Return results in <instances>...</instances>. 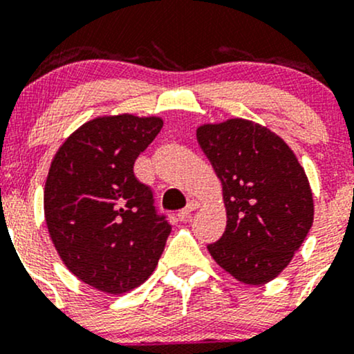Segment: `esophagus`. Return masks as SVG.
Here are the masks:
<instances>
[{
	"instance_id": "34e87169",
	"label": "esophagus",
	"mask_w": 354,
	"mask_h": 354,
	"mask_svg": "<svg viewBox=\"0 0 354 354\" xmlns=\"http://www.w3.org/2000/svg\"><path fill=\"white\" fill-rule=\"evenodd\" d=\"M196 208H200V201H198V200H194V198H193V200H189V201H188V205H186L185 208L181 209L180 216H181L183 219H186V218L189 216V213H191V211H194V209H196Z\"/></svg>"
}]
</instances>
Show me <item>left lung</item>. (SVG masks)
I'll return each mask as SVG.
<instances>
[{
    "mask_svg": "<svg viewBox=\"0 0 354 354\" xmlns=\"http://www.w3.org/2000/svg\"><path fill=\"white\" fill-rule=\"evenodd\" d=\"M198 141L223 183L226 230L208 245L214 261L246 284L276 278L313 225L310 183L293 151L248 120L205 124Z\"/></svg>",
    "mask_w": 354,
    "mask_h": 354,
    "instance_id": "left-lung-1",
    "label": "left lung"
}]
</instances>
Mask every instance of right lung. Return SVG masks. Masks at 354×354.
<instances>
[{"instance_id": "obj_1", "label": "right lung", "mask_w": 354, "mask_h": 354, "mask_svg": "<svg viewBox=\"0 0 354 354\" xmlns=\"http://www.w3.org/2000/svg\"><path fill=\"white\" fill-rule=\"evenodd\" d=\"M160 118H98L64 141L44 186L48 231L81 281L123 295L153 273L171 225L154 206L135 161L160 133Z\"/></svg>"}]
</instances>
